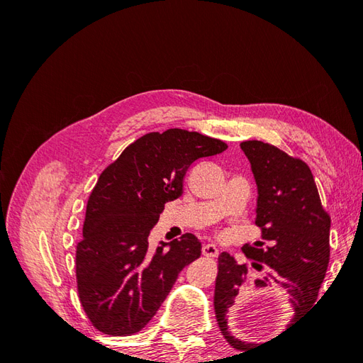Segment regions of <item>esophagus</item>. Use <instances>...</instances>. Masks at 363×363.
I'll return each mask as SVG.
<instances>
[{"label": "esophagus", "instance_id": "obj_1", "mask_svg": "<svg viewBox=\"0 0 363 363\" xmlns=\"http://www.w3.org/2000/svg\"><path fill=\"white\" fill-rule=\"evenodd\" d=\"M201 251H203V256H206V257H212L213 259V257L218 256V248L213 244L203 245Z\"/></svg>", "mask_w": 363, "mask_h": 363}]
</instances>
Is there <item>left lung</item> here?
Listing matches in <instances>:
<instances>
[{"label": "left lung", "mask_w": 363, "mask_h": 363, "mask_svg": "<svg viewBox=\"0 0 363 363\" xmlns=\"http://www.w3.org/2000/svg\"><path fill=\"white\" fill-rule=\"evenodd\" d=\"M240 148L251 163L257 184L256 225L265 249L245 245L251 268L263 272L250 280L248 268L221 252L215 281V315L227 342L245 351L252 344L228 330L227 312L244 286L252 289L281 284L291 294L294 321L315 304L330 259V215L321 204L311 168L300 159L262 140H244Z\"/></svg>", "instance_id": "obj_1"}]
</instances>
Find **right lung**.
Returning <instances> with one entry per match:
<instances>
[{"instance_id":"obj_1","label":"right lung","mask_w":363,"mask_h":363,"mask_svg":"<svg viewBox=\"0 0 363 363\" xmlns=\"http://www.w3.org/2000/svg\"><path fill=\"white\" fill-rule=\"evenodd\" d=\"M227 144L182 128L152 131L130 144L101 172L86 206L75 274L83 311L104 335L140 332L167 298L180 271L201 256L192 233L148 251L164 203L183 194L191 164Z\"/></svg>"}]
</instances>
